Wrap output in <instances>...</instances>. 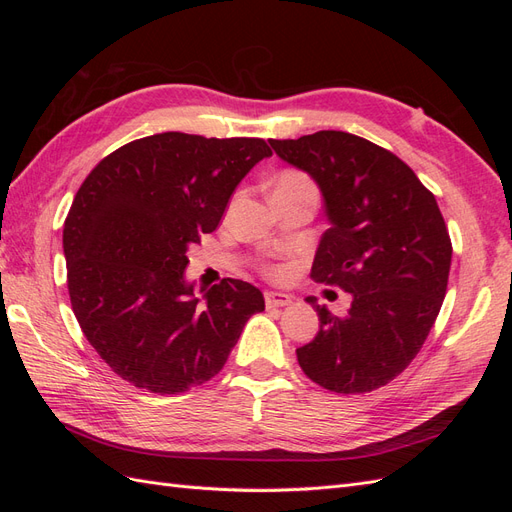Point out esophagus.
<instances>
[{
  "label": "esophagus",
  "mask_w": 512,
  "mask_h": 512,
  "mask_svg": "<svg viewBox=\"0 0 512 512\" xmlns=\"http://www.w3.org/2000/svg\"><path fill=\"white\" fill-rule=\"evenodd\" d=\"M265 303H267V307H286V305L292 303V297H288V294H284V292L267 290L265 292Z\"/></svg>",
  "instance_id": "34e87169"
}]
</instances>
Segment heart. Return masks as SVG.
<instances>
[{
	"label": "heart",
	"instance_id": "obj_1",
	"mask_svg": "<svg viewBox=\"0 0 512 512\" xmlns=\"http://www.w3.org/2000/svg\"><path fill=\"white\" fill-rule=\"evenodd\" d=\"M303 192L316 194L314 181L309 179V175H305L303 170L286 168L273 181V194H303ZM239 198H241V194L232 198L230 207H235L239 203ZM262 271H265V275H269L271 280H280V277L286 275V269L282 265H275V262H265V265H262Z\"/></svg>",
	"mask_w": 512,
	"mask_h": 512
}]
</instances>
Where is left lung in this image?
<instances>
[{"instance_id":"obj_1","label":"left lung","mask_w":512,"mask_h":512,"mask_svg":"<svg viewBox=\"0 0 512 512\" xmlns=\"http://www.w3.org/2000/svg\"><path fill=\"white\" fill-rule=\"evenodd\" d=\"M269 143L324 196L331 228L312 277L352 297L346 316L307 297L320 331L297 348L299 365L327 391H376L412 363L440 314L453 245L436 196L393 151L361 136L320 130Z\"/></svg>"}]
</instances>
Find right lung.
<instances>
[{
  "label": "right lung",
  "mask_w": 512,
  "mask_h": 512,
  "mask_svg": "<svg viewBox=\"0 0 512 512\" xmlns=\"http://www.w3.org/2000/svg\"><path fill=\"white\" fill-rule=\"evenodd\" d=\"M271 149L262 138L164 132L108 153L64 222L72 312L119 378L177 395L211 380L262 292L224 277L194 297L188 245L218 228L230 194Z\"/></svg>",
  "instance_id": "add662e5"
}]
</instances>
